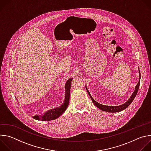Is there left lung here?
<instances>
[{
    "instance_id": "obj_1",
    "label": "left lung",
    "mask_w": 151,
    "mask_h": 151,
    "mask_svg": "<svg viewBox=\"0 0 151 151\" xmlns=\"http://www.w3.org/2000/svg\"><path fill=\"white\" fill-rule=\"evenodd\" d=\"M140 76H141V75H140V70H139V78H140ZM140 79H139V82H138V83L136 85V87L135 88V90H134V91L133 92V93L132 94V96L130 97V98L129 99V100L125 103H124L123 104H121L120 106H105V105H103V104H101L99 103H97L96 101H95L93 97H91L90 93H89L88 90L87 89V88H86V89H87V92L91 98V99L93 101V103L98 107V108H99L100 109L102 110V111H106V112H120L125 109H126L127 107L130 105L132 102L133 101L134 99L135 98L137 93V91L139 90V85H140Z\"/></svg>"
}]
</instances>
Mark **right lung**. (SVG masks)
I'll use <instances>...</instances> for the list:
<instances>
[{"label": "right lung", "mask_w": 151, "mask_h": 151, "mask_svg": "<svg viewBox=\"0 0 151 151\" xmlns=\"http://www.w3.org/2000/svg\"><path fill=\"white\" fill-rule=\"evenodd\" d=\"M72 79H69L67 81L65 85V89H66V95L65 99H64V103L58 107L57 108L50 110L45 113L44 115L40 116L35 115L33 116V118L36 120H41V121H51L55 119L58 118L64 111H66L68 106L69 103L70 94V82Z\"/></svg>", "instance_id": "1"}]
</instances>
